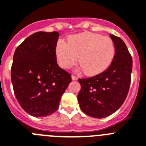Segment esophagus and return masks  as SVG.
<instances>
[{
  "mask_svg": "<svg viewBox=\"0 0 146 146\" xmlns=\"http://www.w3.org/2000/svg\"><path fill=\"white\" fill-rule=\"evenodd\" d=\"M71 78H72V80H73V81H76V80L78 79V78H77L76 76H74V75H72Z\"/></svg>",
  "mask_w": 146,
  "mask_h": 146,
  "instance_id": "obj_1",
  "label": "esophagus"
}]
</instances>
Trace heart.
<instances>
[{"instance_id":"b5f03b06","label":"heart","mask_w":146,"mask_h":146,"mask_svg":"<svg viewBox=\"0 0 146 146\" xmlns=\"http://www.w3.org/2000/svg\"><path fill=\"white\" fill-rule=\"evenodd\" d=\"M55 53L62 68H71L78 57L85 74L95 76L110 66L115 55V45L108 36L84 32L70 36L67 43L60 40Z\"/></svg>"}]
</instances>
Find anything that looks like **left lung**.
Wrapping results in <instances>:
<instances>
[{"label": "left lung", "mask_w": 146, "mask_h": 146, "mask_svg": "<svg viewBox=\"0 0 146 146\" xmlns=\"http://www.w3.org/2000/svg\"><path fill=\"white\" fill-rule=\"evenodd\" d=\"M115 45L113 60L106 71L91 78H79L78 101L86 115L102 119L121 106L130 86L132 60L124 42L110 34Z\"/></svg>", "instance_id": "8db88e82"}]
</instances>
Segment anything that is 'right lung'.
<instances>
[{
	"label": "right lung",
	"mask_w": 146,
	"mask_h": 146,
	"mask_svg": "<svg viewBox=\"0 0 146 146\" xmlns=\"http://www.w3.org/2000/svg\"><path fill=\"white\" fill-rule=\"evenodd\" d=\"M58 32H37L17 48L11 66L13 89L21 107L30 115L45 117L59 108L71 75L57 65Z\"/></svg>",
	"instance_id": "obj_1"
}]
</instances>
